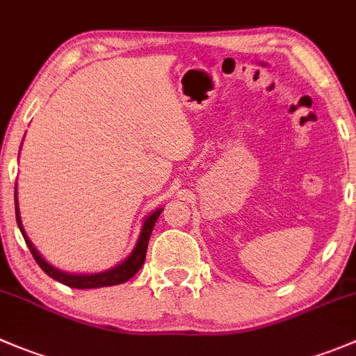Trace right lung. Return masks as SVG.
<instances>
[{"label": "right lung", "instance_id": "obj_1", "mask_svg": "<svg viewBox=\"0 0 356 356\" xmlns=\"http://www.w3.org/2000/svg\"><path fill=\"white\" fill-rule=\"evenodd\" d=\"M161 212H163V209L154 210V212L151 213V216L147 217L146 220H144L143 231H140V236H139V240H137L136 248H134L132 254H130L129 257H127L125 261L122 262V264H118V266H116V268H113V270L104 271V273H95V275H69V273H64V271L55 270L54 266L48 264V262L44 261V259L41 257L40 254H38V250H36V248H34V245L31 243L29 238L26 236V231H24L22 222H20L19 205H17V191H15V216H17V224H19L20 233H22L24 240H26V243H27V247H29L31 254H33L34 261L38 262V266H40L41 270H43L44 273L48 275V277L54 278V280H57V282H60V284L67 285V287H72V289H101V287H111V285L125 284L127 280H130V278H132L134 275H136L137 271L140 270V266L144 264V259H146V252H147V243H149L151 231H153L154 224H156L158 217H160Z\"/></svg>", "mask_w": 356, "mask_h": 356}]
</instances>
